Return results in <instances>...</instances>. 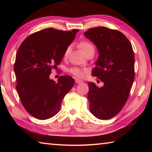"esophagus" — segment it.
I'll return each mask as SVG.
<instances>
[{
  "instance_id": "1",
  "label": "esophagus",
  "mask_w": 152,
  "mask_h": 152,
  "mask_svg": "<svg viewBox=\"0 0 152 152\" xmlns=\"http://www.w3.org/2000/svg\"><path fill=\"white\" fill-rule=\"evenodd\" d=\"M75 82H76V84H80V83H81V82H82V80H81L80 79L76 78V79H75Z\"/></svg>"
}]
</instances>
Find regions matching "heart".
Here are the masks:
<instances>
[{"mask_svg": "<svg viewBox=\"0 0 152 152\" xmlns=\"http://www.w3.org/2000/svg\"><path fill=\"white\" fill-rule=\"evenodd\" d=\"M78 46L84 53H85L86 51H88L90 50H94L93 45H92L91 42H88V41H82L81 42H80ZM70 51H71V47H68L66 49L64 55V58H66L68 57V56L70 53ZM68 71L69 72L72 74L73 75L76 76L77 77H80V78H81V77L83 76L84 72H85V71L82 70V69L79 68H72L70 69H69Z\"/></svg>", "mask_w": 152, "mask_h": 152, "instance_id": "1", "label": "heart"}]
</instances>
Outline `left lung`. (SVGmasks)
Masks as SVG:
<instances>
[{
  "mask_svg": "<svg viewBox=\"0 0 152 152\" xmlns=\"http://www.w3.org/2000/svg\"><path fill=\"white\" fill-rule=\"evenodd\" d=\"M96 45L99 57L92 72L103 82L101 88L88 82L90 111L99 119H109L123 109L135 78L132 45L124 34L107 27L91 28L84 33Z\"/></svg>",
  "mask_w": 152,
  "mask_h": 152,
  "instance_id": "left-lung-1",
  "label": "left lung"
}]
</instances>
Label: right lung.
<instances>
[{
	"label": "right lung",
	"instance_id": "right-lung-1",
	"mask_svg": "<svg viewBox=\"0 0 152 152\" xmlns=\"http://www.w3.org/2000/svg\"><path fill=\"white\" fill-rule=\"evenodd\" d=\"M78 31L48 28L33 33L20 44L14 65L16 88L25 109L35 118L45 120L57 114L74 86L70 76H61L56 82L50 75Z\"/></svg>",
	"mask_w": 152,
	"mask_h": 152
}]
</instances>
